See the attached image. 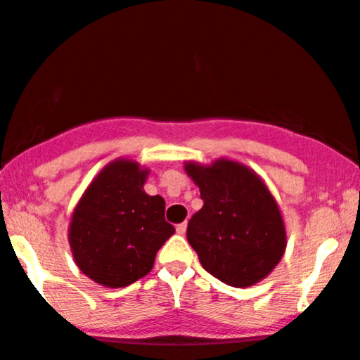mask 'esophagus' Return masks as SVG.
<instances>
[{
    "label": "esophagus",
    "instance_id": "obj_1",
    "mask_svg": "<svg viewBox=\"0 0 360 360\" xmlns=\"http://www.w3.org/2000/svg\"><path fill=\"white\" fill-rule=\"evenodd\" d=\"M186 226H188L186 221H183V224H179V226H177V227H176L177 234H184V233H186Z\"/></svg>",
    "mask_w": 360,
    "mask_h": 360
}]
</instances>
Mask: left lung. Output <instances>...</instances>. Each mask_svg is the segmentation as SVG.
I'll return each mask as SVG.
<instances>
[{
  "instance_id": "1",
  "label": "left lung",
  "mask_w": 360,
  "mask_h": 360,
  "mask_svg": "<svg viewBox=\"0 0 360 360\" xmlns=\"http://www.w3.org/2000/svg\"><path fill=\"white\" fill-rule=\"evenodd\" d=\"M204 206L188 221L186 238L204 270L234 288L266 277L286 248L277 202L256 174L229 160L188 163Z\"/></svg>"
}]
</instances>
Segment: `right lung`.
<instances>
[{
    "mask_svg": "<svg viewBox=\"0 0 360 360\" xmlns=\"http://www.w3.org/2000/svg\"><path fill=\"white\" fill-rule=\"evenodd\" d=\"M147 170L119 160L94 179L74 210L69 241L79 270L97 284L124 288L146 277L176 229L165 200L143 191Z\"/></svg>",
    "mask_w": 360,
    "mask_h": 360,
    "instance_id": "obj_1",
    "label": "right lung"
}]
</instances>
